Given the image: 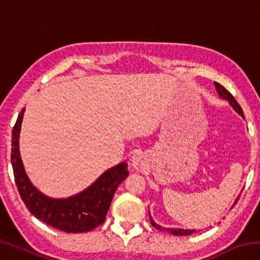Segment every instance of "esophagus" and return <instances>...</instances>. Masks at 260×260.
<instances>
[{
  "instance_id": "34e87169",
  "label": "esophagus",
  "mask_w": 260,
  "mask_h": 260,
  "mask_svg": "<svg viewBox=\"0 0 260 260\" xmlns=\"http://www.w3.org/2000/svg\"><path fill=\"white\" fill-rule=\"evenodd\" d=\"M132 162L136 170H143L147 166V158L142 152H136L132 157Z\"/></svg>"
}]
</instances>
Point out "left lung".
Wrapping results in <instances>:
<instances>
[{"label":"left lung","mask_w":260,"mask_h":260,"mask_svg":"<svg viewBox=\"0 0 260 260\" xmlns=\"http://www.w3.org/2000/svg\"><path fill=\"white\" fill-rule=\"evenodd\" d=\"M214 86H215V88H217V91L219 93L220 98L223 99V100H227L228 102L231 103L232 107L234 108V109L236 110V111L241 114L242 117H243V111H242V108L240 107V104L236 102V100L234 99V96H233V95L230 93V91H228V90L226 89L225 87L220 85V83L214 82ZM239 199H240V197H237V200L235 201V204L237 203V201H239ZM150 221H151V225H152L153 227H156L157 230L167 232V233H170V234H174V235H190V234H192L193 232H195V231H189V230H178V228H162V227H160L159 225H156V223L152 221L151 218H150Z\"/></svg>","instance_id":"8db88e82"}]
</instances>
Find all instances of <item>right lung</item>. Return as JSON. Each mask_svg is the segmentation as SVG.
I'll use <instances>...</instances> for the list:
<instances>
[{"label":"right lung","instance_id":"right-lung-1","mask_svg":"<svg viewBox=\"0 0 260 260\" xmlns=\"http://www.w3.org/2000/svg\"><path fill=\"white\" fill-rule=\"evenodd\" d=\"M25 109L12 129L11 164L16 186L26 208L47 225L67 233H85L104 222L114 192L128 175L126 162L107 171L91 186L67 200H52L35 189L26 175L18 149V139Z\"/></svg>","mask_w":260,"mask_h":260}]
</instances>
